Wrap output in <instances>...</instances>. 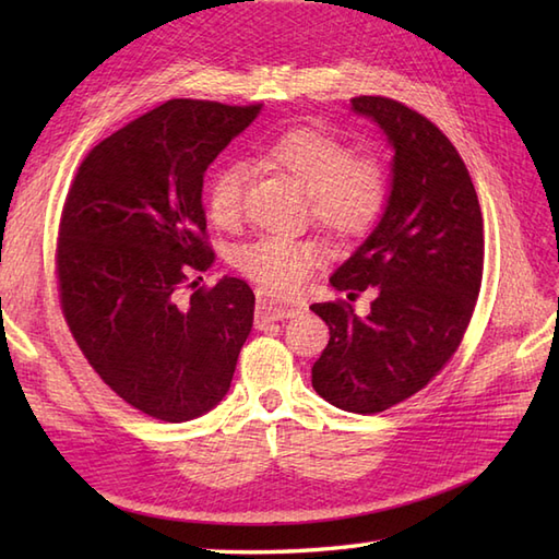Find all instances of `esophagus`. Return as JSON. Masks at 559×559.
I'll return each instance as SVG.
<instances>
[{"label": "esophagus", "mask_w": 559, "mask_h": 559, "mask_svg": "<svg viewBox=\"0 0 559 559\" xmlns=\"http://www.w3.org/2000/svg\"><path fill=\"white\" fill-rule=\"evenodd\" d=\"M298 312H300V305L283 302L261 288L257 290V326H264L269 322H281V319L295 317Z\"/></svg>", "instance_id": "esophagus-1"}]
</instances>
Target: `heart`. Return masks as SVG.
I'll use <instances>...</instances> for the list:
<instances>
[{
  "mask_svg": "<svg viewBox=\"0 0 559 559\" xmlns=\"http://www.w3.org/2000/svg\"><path fill=\"white\" fill-rule=\"evenodd\" d=\"M264 158L307 189L312 218L338 237L365 233L384 209L389 180L374 156H350L346 141L322 129H290L264 148ZM245 168L225 163L206 187L209 218L228 228L240 216ZM319 247L293 237H261L242 245L233 264L273 293H290L310 276Z\"/></svg>",
  "mask_w": 559,
  "mask_h": 559,
  "instance_id": "heart-1",
  "label": "heart"
}]
</instances>
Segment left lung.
<instances>
[{
	"label": "left lung",
	"instance_id": "left-lung-1",
	"mask_svg": "<svg viewBox=\"0 0 559 559\" xmlns=\"http://www.w3.org/2000/svg\"><path fill=\"white\" fill-rule=\"evenodd\" d=\"M350 105L394 158L382 216L329 278L348 300L374 288L370 314L310 307L331 336L312 386L331 406L372 415L420 391L459 348L483 281V213L459 151L427 117L382 96Z\"/></svg>",
	"mask_w": 559,
	"mask_h": 559
}]
</instances>
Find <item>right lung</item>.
I'll list each match as a JSON object with an SVG mask.
<instances>
[{"label":"right lung","instance_id":"right-lung-1","mask_svg":"<svg viewBox=\"0 0 559 559\" xmlns=\"http://www.w3.org/2000/svg\"><path fill=\"white\" fill-rule=\"evenodd\" d=\"M259 112L261 105L163 103L100 141L67 194L57 242L64 319L103 382L156 420L216 408L252 331L245 281L223 276L189 295L182 283L216 261L204 173Z\"/></svg>","mask_w":559,"mask_h":559}]
</instances>
